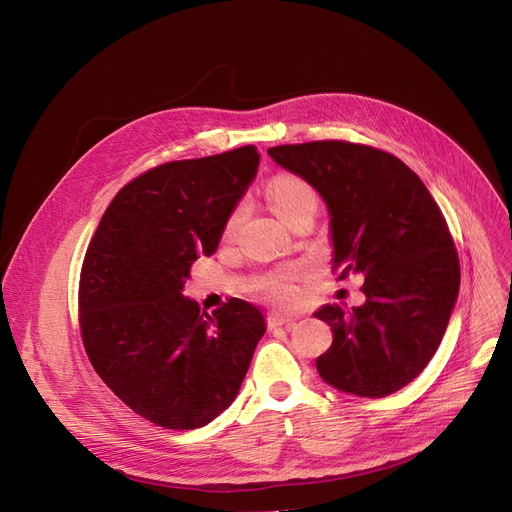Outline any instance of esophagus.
<instances>
[{
    "instance_id": "esophagus-1",
    "label": "esophagus",
    "mask_w": 512,
    "mask_h": 512,
    "mask_svg": "<svg viewBox=\"0 0 512 512\" xmlns=\"http://www.w3.org/2000/svg\"><path fill=\"white\" fill-rule=\"evenodd\" d=\"M294 317H290V315H284V313H278V311H274V313H270L267 315V328L270 330H276V328H290L292 324H294Z\"/></svg>"
}]
</instances>
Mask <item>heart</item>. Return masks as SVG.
I'll use <instances>...</instances> for the list:
<instances>
[{
  "mask_svg": "<svg viewBox=\"0 0 512 512\" xmlns=\"http://www.w3.org/2000/svg\"><path fill=\"white\" fill-rule=\"evenodd\" d=\"M267 199H270L276 215L284 224H288L294 215H299L301 211H305L309 207L317 209V195L313 191V186L294 174L276 176L272 180L270 188H267ZM238 218H240L238 211H234L228 218V222L224 226L226 238H230L234 234ZM299 274H301L299 267H288V270L265 276L259 282V288L265 297H270L276 303L288 305L297 299V286H294V278H297Z\"/></svg>",
  "mask_w": 512,
  "mask_h": 512,
  "instance_id": "obj_1",
  "label": "heart"
}]
</instances>
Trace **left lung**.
I'll list each match as a JSON object with an SVG mask.
<instances>
[{"label": "left lung", "mask_w": 512, "mask_h": 512, "mask_svg": "<svg viewBox=\"0 0 512 512\" xmlns=\"http://www.w3.org/2000/svg\"><path fill=\"white\" fill-rule=\"evenodd\" d=\"M267 153L326 201L338 278L365 280L361 307L313 313L334 336L315 361L321 380L367 398L405 388L436 355L461 286L438 203L409 166L375 147L313 141Z\"/></svg>", "instance_id": "1"}]
</instances>
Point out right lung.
Here are the masks:
<instances>
[{
	"mask_svg": "<svg viewBox=\"0 0 512 512\" xmlns=\"http://www.w3.org/2000/svg\"><path fill=\"white\" fill-rule=\"evenodd\" d=\"M257 166L253 145L161 164L122 188L91 238L78 288L85 351L107 388L159 427L197 429L228 409L265 334L247 301L209 315L182 297Z\"/></svg>",
	"mask_w": 512,
	"mask_h": 512,
	"instance_id": "obj_1",
	"label": "right lung"
}]
</instances>
